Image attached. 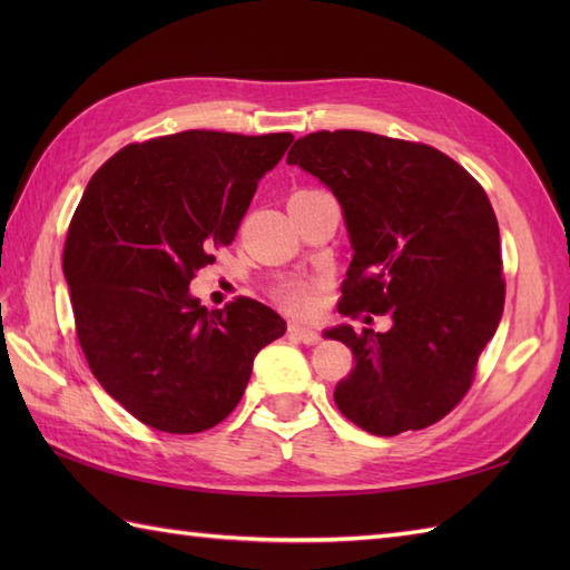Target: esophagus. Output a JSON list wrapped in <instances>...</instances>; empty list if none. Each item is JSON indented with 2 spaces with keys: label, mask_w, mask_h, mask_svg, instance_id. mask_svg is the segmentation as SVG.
Masks as SVG:
<instances>
[{
  "label": "esophagus",
  "mask_w": 570,
  "mask_h": 570,
  "mask_svg": "<svg viewBox=\"0 0 570 570\" xmlns=\"http://www.w3.org/2000/svg\"><path fill=\"white\" fill-rule=\"evenodd\" d=\"M288 335L296 337V341L304 343V345L321 343V333L316 328H306V325H298V323L288 325Z\"/></svg>",
  "instance_id": "34e87169"
}]
</instances>
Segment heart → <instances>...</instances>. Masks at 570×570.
<instances>
[{
	"label": "heart",
	"mask_w": 570,
	"mask_h": 570,
	"mask_svg": "<svg viewBox=\"0 0 570 570\" xmlns=\"http://www.w3.org/2000/svg\"><path fill=\"white\" fill-rule=\"evenodd\" d=\"M274 301L294 316H304L316 306V284L311 278L286 276L274 286Z\"/></svg>",
	"instance_id": "1"
}]
</instances>
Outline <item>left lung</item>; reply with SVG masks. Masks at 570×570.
Here are the masks:
<instances>
[{
	"instance_id": "left-lung-1",
	"label": "left lung",
	"mask_w": 570,
	"mask_h": 570,
	"mask_svg": "<svg viewBox=\"0 0 570 570\" xmlns=\"http://www.w3.org/2000/svg\"><path fill=\"white\" fill-rule=\"evenodd\" d=\"M286 164L321 178L343 205L355 254L337 311L394 321L386 333H325L355 355L335 386L337 409L374 435L441 421L468 394L504 308L485 188L429 144L355 129L301 137Z\"/></svg>"
}]
</instances>
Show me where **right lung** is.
Segmentation results:
<instances>
[{
	"instance_id": "right-lung-1",
	"label": "right lung",
	"mask_w": 570,
	"mask_h": 570,
	"mask_svg": "<svg viewBox=\"0 0 570 570\" xmlns=\"http://www.w3.org/2000/svg\"><path fill=\"white\" fill-rule=\"evenodd\" d=\"M294 135L188 129L127 144L85 188L63 274L82 355L131 416L166 433L220 423L252 362L286 331L259 301L205 308L188 284L233 245L259 178Z\"/></svg>"
}]
</instances>
